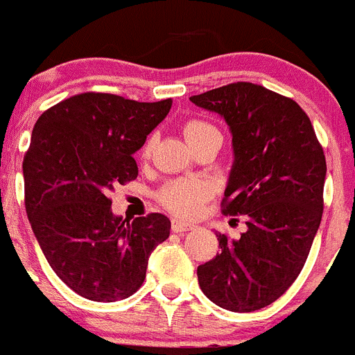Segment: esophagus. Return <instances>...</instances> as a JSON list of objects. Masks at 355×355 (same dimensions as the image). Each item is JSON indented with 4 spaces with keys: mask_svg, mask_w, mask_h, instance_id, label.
<instances>
[{
    "mask_svg": "<svg viewBox=\"0 0 355 355\" xmlns=\"http://www.w3.org/2000/svg\"><path fill=\"white\" fill-rule=\"evenodd\" d=\"M171 230H173L175 233H184V231L194 230V224L187 223V220H184V218L173 217L171 218Z\"/></svg>",
    "mask_w": 355,
    "mask_h": 355,
    "instance_id": "obj_1",
    "label": "esophagus"
}]
</instances>
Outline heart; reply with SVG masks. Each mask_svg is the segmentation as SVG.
<instances>
[{
	"mask_svg": "<svg viewBox=\"0 0 355 355\" xmlns=\"http://www.w3.org/2000/svg\"><path fill=\"white\" fill-rule=\"evenodd\" d=\"M217 129L205 121H187L184 125V135L187 138L189 145L194 144L198 138H201L207 132H214ZM150 145H145L144 154H148ZM210 196V187L207 182L200 178H180L166 184L159 193V200L168 210L175 211L178 215H194L200 210L201 205Z\"/></svg>",
	"mask_w": 355,
	"mask_h": 355,
	"instance_id": "heart-1",
	"label": "heart"
}]
</instances>
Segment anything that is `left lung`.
Masks as SVG:
<instances>
[{"label":"left lung","mask_w":355,"mask_h":355,"mask_svg":"<svg viewBox=\"0 0 355 355\" xmlns=\"http://www.w3.org/2000/svg\"><path fill=\"white\" fill-rule=\"evenodd\" d=\"M224 117L234 161L223 214L245 215L238 240L217 233L220 252L198 266L205 296L231 312L268 306L294 284L324 210L326 157L294 99L250 82L191 96Z\"/></svg>","instance_id":"left-lung-1"}]
</instances>
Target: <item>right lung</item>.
Wrapping results in <instances>:
<instances>
[{
  "label": "right lung",
  "mask_w": 355,
  "mask_h": 355,
  "mask_svg": "<svg viewBox=\"0 0 355 355\" xmlns=\"http://www.w3.org/2000/svg\"><path fill=\"white\" fill-rule=\"evenodd\" d=\"M171 103L84 92L33 128L22 162L26 214L52 270L82 297L112 303L137 293L152 250L170 236L166 215L117 217L108 194L138 177L132 154Z\"/></svg>",
  "instance_id": "1"
}]
</instances>
